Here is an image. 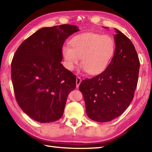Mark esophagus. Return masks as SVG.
I'll use <instances>...</instances> for the list:
<instances>
[{
	"label": "esophagus",
	"instance_id": "obj_1",
	"mask_svg": "<svg viewBox=\"0 0 152 152\" xmlns=\"http://www.w3.org/2000/svg\"><path fill=\"white\" fill-rule=\"evenodd\" d=\"M81 82H82V79H81V77H79V76H77L76 77V87H79Z\"/></svg>",
	"mask_w": 152,
	"mask_h": 152
}]
</instances>
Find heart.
Segmentation results:
<instances>
[{
	"instance_id": "b5f03b06",
	"label": "heart",
	"mask_w": 152,
	"mask_h": 152,
	"mask_svg": "<svg viewBox=\"0 0 152 152\" xmlns=\"http://www.w3.org/2000/svg\"><path fill=\"white\" fill-rule=\"evenodd\" d=\"M70 46L64 45L62 54L66 68L72 71L82 58V65L89 75H98L106 69L114 55L115 41L108 35L87 33L70 41Z\"/></svg>"
}]
</instances>
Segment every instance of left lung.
I'll return each instance as SVG.
<instances>
[{"label": "left lung", "instance_id": "1", "mask_svg": "<svg viewBox=\"0 0 152 152\" xmlns=\"http://www.w3.org/2000/svg\"><path fill=\"white\" fill-rule=\"evenodd\" d=\"M115 50L104 71L81 82L79 89L86 102L90 119L110 122L123 113L131 104L139 78L140 61L129 39L115 28Z\"/></svg>", "mask_w": 152, "mask_h": 152}]
</instances>
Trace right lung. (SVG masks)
<instances>
[{"instance_id": "add662e5", "label": "right lung", "mask_w": 152, "mask_h": 152, "mask_svg": "<svg viewBox=\"0 0 152 152\" xmlns=\"http://www.w3.org/2000/svg\"><path fill=\"white\" fill-rule=\"evenodd\" d=\"M78 30L71 24L41 28L14 54L11 76L17 102L39 122L61 118L68 95L76 88V76L61 61L65 39Z\"/></svg>"}]
</instances>
